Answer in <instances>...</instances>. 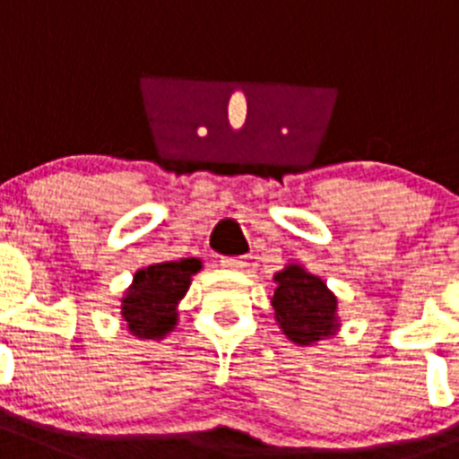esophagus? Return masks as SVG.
I'll use <instances>...</instances> for the list:
<instances>
[{
    "mask_svg": "<svg viewBox=\"0 0 459 459\" xmlns=\"http://www.w3.org/2000/svg\"><path fill=\"white\" fill-rule=\"evenodd\" d=\"M220 263H221V267H224V269H233V272H238V269L247 267V258H221Z\"/></svg>",
    "mask_w": 459,
    "mask_h": 459,
    "instance_id": "1",
    "label": "esophagus"
}]
</instances>
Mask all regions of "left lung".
<instances>
[{
  "label": "left lung",
  "instance_id": "8db88e82",
  "mask_svg": "<svg viewBox=\"0 0 459 459\" xmlns=\"http://www.w3.org/2000/svg\"><path fill=\"white\" fill-rule=\"evenodd\" d=\"M273 282L272 306L282 335L299 346L316 344L335 335L340 326L337 297L319 276L292 263L273 276Z\"/></svg>",
  "mask_w": 459,
  "mask_h": 459
}]
</instances>
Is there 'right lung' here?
I'll use <instances>...</instances> for the list:
<instances>
[{"mask_svg": "<svg viewBox=\"0 0 459 459\" xmlns=\"http://www.w3.org/2000/svg\"><path fill=\"white\" fill-rule=\"evenodd\" d=\"M199 269L201 260L186 258L149 264L135 272L122 299L128 333L138 340H162L177 326V306Z\"/></svg>", "mask_w": 459, "mask_h": 459, "instance_id": "obj_1", "label": "right lung"}]
</instances>
